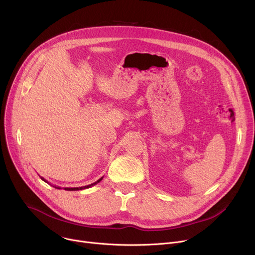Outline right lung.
I'll return each mask as SVG.
<instances>
[{
	"instance_id": "obj_1",
	"label": "right lung",
	"mask_w": 255,
	"mask_h": 255,
	"mask_svg": "<svg viewBox=\"0 0 255 255\" xmlns=\"http://www.w3.org/2000/svg\"><path fill=\"white\" fill-rule=\"evenodd\" d=\"M40 178H41V177H40ZM103 179V177L102 178H100L97 182H95V183H93V184H91V185H87V186H83V187H74V188H64L65 190H67V191H76V190H83V189H87V188H90V187H92V186H94V185H96L97 183H99L101 180ZM41 180L42 181H44L45 183H48L44 178H41ZM49 184V183H48ZM53 186V185H52ZM53 187H55V188H57V189H61L60 188V187H58V186H53Z\"/></svg>"
}]
</instances>
